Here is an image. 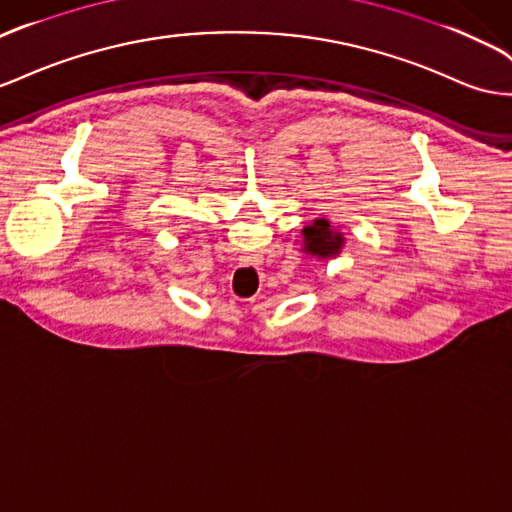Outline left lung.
Returning <instances> with one entry per match:
<instances>
[{
    "instance_id": "1",
    "label": "left lung",
    "mask_w": 512,
    "mask_h": 512,
    "mask_svg": "<svg viewBox=\"0 0 512 512\" xmlns=\"http://www.w3.org/2000/svg\"><path fill=\"white\" fill-rule=\"evenodd\" d=\"M303 237H306V250L319 258L334 256L342 247V237L331 230L327 219H316L312 226L303 228Z\"/></svg>"
}]
</instances>
